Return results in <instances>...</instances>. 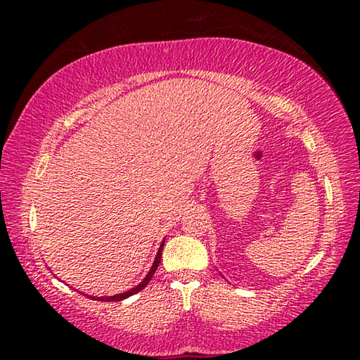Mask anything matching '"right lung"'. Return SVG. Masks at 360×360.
<instances>
[{
  "label": "right lung",
  "mask_w": 360,
  "mask_h": 360,
  "mask_svg": "<svg viewBox=\"0 0 360 360\" xmlns=\"http://www.w3.org/2000/svg\"><path fill=\"white\" fill-rule=\"evenodd\" d=\"M162 249H163V243L160 245V248H158L157 257H155V260H154V264H152L149 273H148V275H146V278L143 279V281L136 285V288H133V289L127 290V292H122V294H117V295H111V297H92V295H90V298H94V300H98V302H120V300H124V298H129L130 295L136 294V292L143 290V289L146 288V285H148V283L150 281L152 275H154V273H155L158 264H160V259H162Z\"/></svg>",
  "instance_id": "add662e5"
}]
</instances>
